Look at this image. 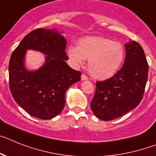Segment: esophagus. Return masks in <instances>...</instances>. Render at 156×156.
Wrapping results in <instances>:
<instances>
[{
  "mask_svg": "<svg viewBox=\"0 0 156 156\" xmlns=\"http://www.w3.org/2000/svg\"><path fill=\"white\" fill-rule=\"evenodd\" d=\"M81 78H82V80H87V79L89 78L88 76L86 75V74H82V77H81Z\"/></svg>",
  "mask_w": 156,
  "mask_h": 156,
  "instance_id": "esophagus-1",
  "label": "esophagus"
}]
</instances>
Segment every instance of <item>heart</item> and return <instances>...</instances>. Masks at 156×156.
Listing matches in <instances>:
<instances>
[{"label":"heart","instance_id":"heart-1","mask_svg":"<svg viewBox=\"0 0 156 156\" xmlns=\"http://www.w3.org/2000/svg\"><path fill=\"white\" fill-rule=\"evenodd\" d=\"M68 55L75 65L88 60L90 74L98 79L109 78L116 73L125 58V48L120 42L105 37H86L77 46H70Z\"/></svg>","mask_w":156,"mask_h":156}]
</instances>
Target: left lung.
Wrapping results in <instances>:
<instances>
[{"instance_id":"8db88e82","label":"left lung","mask_w":156,"mask_h":156,"mask_svg":"<svg viewBox=\"0 0 156 156\" xmlns=\"http://www.w3.org/2000/svg\"><path fill=\"white\" fill-rule=\"evenodd\" d=\"M125 49L122 68L110 78L96 82L90 103L94 114L105 121L124 116L136 108L144 94L148 75L144 51L136 41L125 44Z\"/></svg>"}]
</instances>
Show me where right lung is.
I'll return each mask as SVG.
<instances>
[{
	"label": "right lung",
	"mask_w": 156,
	"mask_h": 156,
	"mask_svg": "<svg viewBox=\"0 0 156 156\" xmlns=\"http://www.w3.org/2000/svg\"><path fill=\"white\" fill-rule=\"evenodd\" d=\"M66 42L55 29L37 28L24 36L9 60V88L16 102L31 116L49 120L61 112L65 94L81 80L82 73L68 66ZM46 55L45 64L36 72L25 69L23 59L27 49Z\"/></svg>",
	"instance_id": "add662e5"
}]
</instances>
